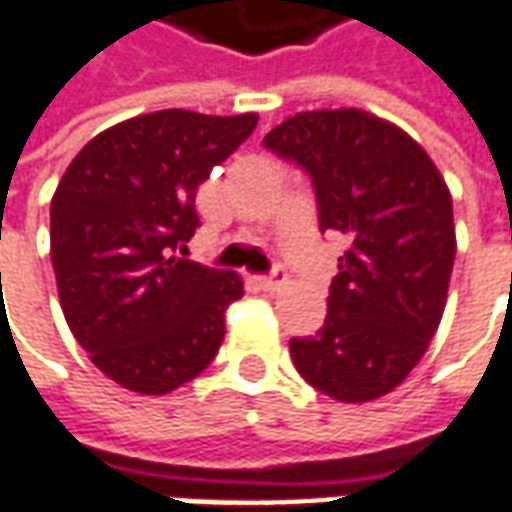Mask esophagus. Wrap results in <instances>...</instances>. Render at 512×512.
Returning <instances> with one entry per match:
<instances>
[{"label": "esophagus", "instance_id": "1", "mask_svg": "<svg viewBox=\"0 0 512 512\" xmlns=\"http://www.w3.org/2000/svg\"><path fill=\"white\" fill-rule=\"evenodd\" d=\"M286 283H289V274H286V269H280V266L272 274L260 277V289L263 291H280Z\"/></svg>", "mask_w": 512, "mask_h": 512}]
</instances>
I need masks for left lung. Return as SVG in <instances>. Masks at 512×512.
I'll use <instances>...</instances> for the list:
<instances>
[{
	"label": "left lung",
	"instance_id": "left-lung-1",
	"mask_svg": "<svg viewBox=\"0 0 512 512\" xmlns=\"http://www.w3.org/2000/svg\"><path fill=\"white\" fill-rule=\"evenodd\" d=\"M263 144L311 175L320 232L351 240L323 328L289 343L294 368L340 402L385 397L445 311L456 257L448 184L411 135L357 107L291 115Z\"/></svg>",
	"mask_w": 512,
	"mask_h": 512
}]
</instances>
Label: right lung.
I'll return each mask as SVG.
<instances>
[{"label":"right lung","instance_id":"right-lung-1","mask_svg":"<svg viewBox=\"0 0 512 512\" xmlns=\"http://www.w3.org/2000/svg\"><path fill=\"white\" fill-rule=\"evenodd\" d=\"M255 127V113L135 115L87 141L56 186L50 257L64 320L127 391L169 394L221 348L243 280L178 249L201 226L198 186Z\"/></svg>","mask_w":512,"mask_h":512}]
</instances>
